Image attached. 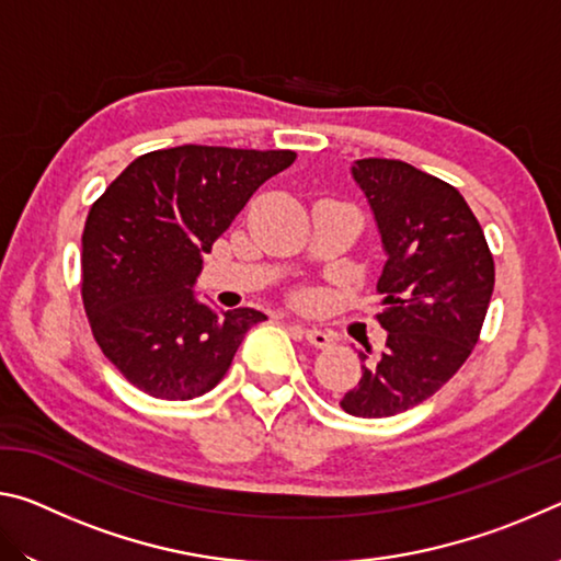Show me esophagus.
I'll use <instances>...</instances> for the list:
<instances>
[{
  "label": "esophagus",
  "mask_w": 561,
  "mask_h": 561,
  "mask_svg": "<svg viewBox=\"0 0 561 561\" xmlns=\"http://www.w3.org/2000/svg\"><path fill=\"white\" fill-rule=\"evenodd\" d=\"M304 339H307L314 348H329L334 344V336L324 329H304Z\"/></svg>",
  "instance_id": "1"
}]
</instances>
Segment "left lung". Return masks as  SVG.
<instances>
[{"mask_svg":"<svg viewBox=\"0 0 561 561\" xmlns=\"http://www.w3.org/2000/svg\"><path fill=\"white\" fill-rule=\"evenodd\" d=\"M371 205L386 264L378 324L386 351H358L360 381L341 398L356 417H388L428 398L458 374L480 339L495 262L478 217L445 180L403 160L364 158L351 165Z\"/></svg>","mask_w":561,"mask_h":561,"instance_id":"obj_1","label":"left lung"}]
</instances>
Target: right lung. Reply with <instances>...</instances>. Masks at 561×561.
I'll list each match as a JSON object with an SVG mask.
<instances>
[{"label": "right lung", "mask_w": 561, "mask_h": 561, "mask_svg": "<svg viewBox=\"0 0 561 561\" xmlns=\"http://www.w3.org/2000/svg\"><path fill=\"white\" fill-rule=\"evenodd\" d=\"M294 150L178 146L133 160L91 205L81 237V297L93 339L140 391L190 401L222 381L257 309L197 301L213 250Z\"/></svg>", "instance_id": "obj_1"}]
</instances>
